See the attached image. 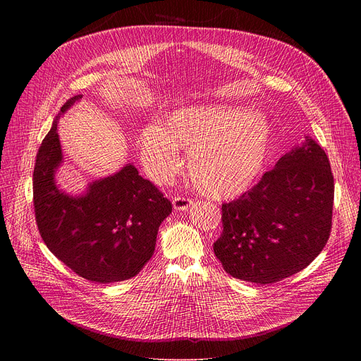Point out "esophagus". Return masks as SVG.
I'll return each mask as SVG.
<instances>
[{
  "mask_svg": "<svg viewBox=\"0 0 361 361\" xmlns=\"http://www.w3.org/2000/svg\"><path fill=\"white\" fill-rule=\"evenodd\" d=\"M192 204H193L192 199H187V197H180V196H177V197H174V200H173V206H174L176 211H187L188 207H190Z\"/></svg>",
  "mask_w": 361,
  "mask_h": 361,
  "instance_id": "34e87169",
  "label": "esophagus"
}]
</instances>
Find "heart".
<instances>
[{
	"instance_id": "obj_1",
	"label": "heart",
	"mask_w": 361,
	"mask_h": 361,
	"mask_svg": "<svg viewBox=\"0 0 361 361\" xmlns=\"http://www.w3.org/2000/svg\"><path fill=\"white\" fill-rule=\"evenodd\" d=\"M146 174L158 184L183 165L195 187L214 199H234L253 185L267 164L271 127L263 116L235 106H190L174 111L164 126L149 124L137 137Z\"/></svg>"
}]
</instances>
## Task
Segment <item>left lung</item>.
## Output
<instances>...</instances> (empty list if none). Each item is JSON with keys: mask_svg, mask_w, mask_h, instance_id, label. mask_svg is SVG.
I'll return each instance as SVG.
<instances>
[{"mask_svg": "<svg viewBox=\"0 0 361 361\" xmlns=\"http://www.w3.org/2000/svg\"><path fill=\"white\" fill-rule=\"evenodd\" d=\"M334 176L312 137L282 155L238 199L222 204L214 244L226 274L255 283L288 278L324 250L332 226Z\"/></svg>", "mask_w": 361, "mask_h": 361, "instance_id": "8db88e82", "label": "left lung"}]
</instances>
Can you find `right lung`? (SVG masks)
<instances>
[{"label":"right lung","instance_id":"add662e5","mask_svg":"<svg viewBox=\"0 0 361 361\" xmlns=\"http://www.w3.org/2000/svg\"><path fill=\"white\" fill-rule=\"evenodd\" d=\"M82 98L68 99L37 150L33 204L47 247L79 276L99 283L136 276L155 252L159 225L173 204L133 164L87 184L80 195L56 185L63 164L59 118Z\"/></svg>","mask_w":361,"mask_h":361}]
</instances>
